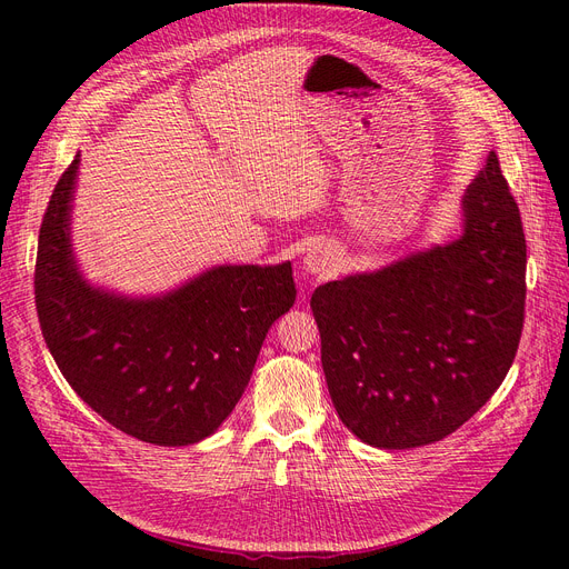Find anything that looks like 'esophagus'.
<instances>
[{
	"label": "esophagus",
	"instance_id": "esophagus-1",
	"mask_svg": "<svg viewBox=\"0 0 569 569\" xmlns=\"http://www.w3.org/2000/svg\"><path fill=\"white\" fill-rule=\"evenodd\" d=\"M335 261H337V253L335 251L318 247V249H313L311 253L306 256L303 263H306L308 272H327V270L335 268Z\"/></svg>",
	"mask_w": 569,
	"mask_h": 569
}]
</instances>
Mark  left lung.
Returning a JSON list of instances; mask_svg holds the SVG:
<instances>
[{"mask_svg": "<svg viewBox=\"0 0 569 569\" xmlns=\"http://www.w3.org/2000/svg\"><path fill=\"white\" fill-rule=\"evenodd\" d=\"M456 242L320 284L311 308L341 422L377 449H416L468 422L520 347L527 244L491 151Z\"/></svg>", "mask_w": 569, "mask_h": 569, "instance_id": "8db88e82", "label": "left lung"}]
</instances>
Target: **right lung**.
<instances>
[{
    "instance_id": "1",
    "label": "right lung",
    "mask_w": 569,
    "mask_h": 569,
    "mask_svg": "<svg viewBox=\"0 0 569 569\" xmlns=\"http://www.w3.org/2000/svg\"><path fill=\"white\" fill-rule=\"evenodd\" d=\"M78 163L80 153L40 228L42 337L66 382L120 432L157 446L197 443L242 399L270 325L295 306L291 263L220 266L159 299L92 289L68 232Z\"/></svg>"
}]
</instances>
